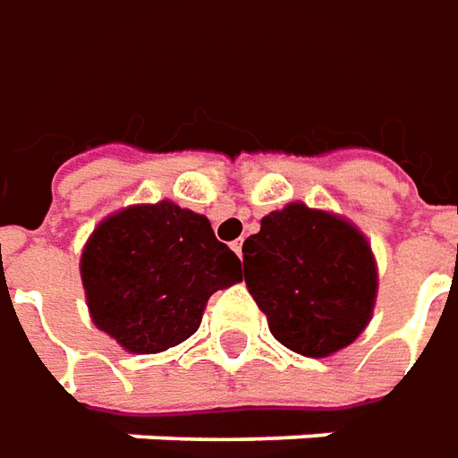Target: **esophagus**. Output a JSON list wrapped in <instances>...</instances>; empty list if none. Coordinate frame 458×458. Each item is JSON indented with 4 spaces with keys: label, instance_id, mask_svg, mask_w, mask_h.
<instances>
[{
    "label": "esophagus",
    "instance_id": "1",
    "mask_svg": "<svg viewBox=\"0 0 458 458\" xmlns=\"http://www.w3.org/2000/svg\"><path fill=\"white\" fill-rule=\"evenodd\" d=\"M230 248L238 253V259H243V241H233V243H230Z\"/></svg>",
    "mask_w": 458,
    "mask_h": 458
}]
</instances>
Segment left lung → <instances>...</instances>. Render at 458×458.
Returning a JSON list of instances; mask_svg holds the SVG:
<instances>
[{
    "mask_svg": "<svg viewBox=\"0 0 458 458\" xmlns=\"http://www.w3.org/2000/svg\"><path fill=\"white\" fill-rule=\"evenodd\" d=\"M248 292L271 335L304 357H327L368 327L377 296L370 243L337 215L292 202L245 238Z\"/></svg>",
    "mask_w": 458,
    "mask_h": 458,
    "instance_id": "left-lung-1",
    "label": "left lung"
}]
</instances>
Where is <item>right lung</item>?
I'll list each match as a JSON object with an SVG mask.
<instances>
[{"mask_svg": "<svg viewBox=\"0 0 458 458\" xmlns=\"http://www.w3.org/2000/svg\"><path fill=\"white\" fill-rule=\"evenodd\" d=\"M81 278L93 324L123 350L154 355L192 337L208 299L243 271L205 215L162 199L106 217L83 248Z\"/></svg>", "mask_w": 458, "mask_h": 458, "instance_id": "right-lung-1", "label": "right lung"}]
</instances>
